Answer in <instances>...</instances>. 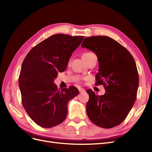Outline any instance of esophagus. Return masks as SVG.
Masks as SVG:
<instances>
[{
	"label": "esophagus",
	"mask_w": 152,
	"mask_h": 152,
	"mask_svg": "<svg viewBox=\"0 0 152 152\" xmlns=\"http://www.w3.org/2000/svg\"><path fill=\"white\" fill-rule=\"evenodd\" d=\"M86 91V90L84 89H83V88H79V92L80 93H84V92Z\"/></svg>",
	"instance_id": "34e87169"
}]
</instances>
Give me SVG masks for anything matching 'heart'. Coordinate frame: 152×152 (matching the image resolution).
<instances>
[{
	"label": "heart",
	"instance_id": "b5f03b06",
	"mask_svg": "<svg viewBox=\"0 0 152 152\" xmlns=\"http://www.w3.org/2000/svg\"><path fill=\"white\" fill-rule=\"evenodd\" d=\"M90 53H86L83 54V55H82V56H85V55H87V54H89Z\"/></svg>",
	"mask_w": 152,
	"mask_h": 152
}]
</instances>
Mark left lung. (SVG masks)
I'll use <instances>...</instances> for the list:
<instances>
[{
	"mask_svg": "<svg viewBox=\"0 0 152 152\" xmlns=\"http://www.w3.org/2000/svg\"><path fill=\"white\" fill-rule=\"evenodd\" d=\"M94 53L99 62L96 85H103L104 95H96L88 89L86 105L91 121L109 129L121 124L131 111L139 86L138 72L131 53L116 40L107 36H93L81 44Z\"/></svg>",
	"mask_w": 152,
	"mask_h": 152,
	"instance_id": "obj_1",
	"label": "left lung"
}]
</instances>
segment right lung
<instances>
[{
	"mask_svg": "<svg viewBox=\"0 0 152 152\" xmlns=\"http://www.w3.org/2000/svg\"><path fill=\"white\" fill-rule=\"evenodd\" d=\"M83 36L55 34L44 40L27 54L20 71L19 87L22 104L37 125L50 128L66 117L69 101L79 94L75 87L58 89L54 80L65 70L73 52Z\"/></svg>",
	"mask_w": 152,
	"mask_h": 152,
	"instance_id": "right-lung-1",
	"label": "right lung"
}]
</instances>
